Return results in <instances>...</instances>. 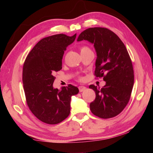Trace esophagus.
Returning a JSON list of instances; mask_svg holds the SVG:
<instances>
[{"label": "esophagus", "mask_w": 153, "mask_h": 153, "mask_svg": "<svg viewBox=\"0 0 153 153\" xmlns=\"http://www.w3.org/2000/svg\"><path fill=\"white\" fill-rule=\"evenodd\" d=\"M86 89V87H85V86H79V91L80 92H83V91H85Z\"/></svg>", "instance_id": "esophagus-1"}]
</instances>
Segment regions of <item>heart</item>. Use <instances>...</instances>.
Instances as JSON below:
<instances>
[{"label":"heart","mask_w":153,"mask_h":153,"mask_svg":"<svg viewBox=\"0 0 153 153\" xmlns=\"http://www.w3.org/2000/svg\"><path fill=\"white\" fill-rule=\"evenodd\" d=\"M89 48L87 47H83L82 48H81V52L83 51H86V50H89Z\"/></svg>","instance_id":"1"}]
</instances>
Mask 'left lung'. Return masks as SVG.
<instances>
[{
    "label": "left lung",
    "mask_w": 153,
    "mask_h": 153,
    "mask_svg": "<svg viewBox=\"0 0 153 153\" xmlns=\"http://www.w3.org/2000/svg\"><path fill=\"white\" fill-rule=\"evenodd\" d=\"M83 40L94 45L97 53L95 74L103 77L106 82L101 89L89 86L96 94L95 100L90 104V110L99 118H113L124 109L130 99L134 83L130 57L121 39L108 29H87L77 41Z\"/></svg>",
    "instance_id": "left-lung-1"
}]
</instances>
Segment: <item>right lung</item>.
Wrapping results in <instances>:
<instances>
[{"instance_id":"right-lung-1","label":"right lung","mask_w":153,"mask_h":153,"mask_svg":"<svg viewBox=\"0 0 153 153\" xmlns=\"http://www.w3.org/2000/svg\"><path fill=\"white\" fill-rule=\"evenodd\" d=\"M76 37V34H58L43 38L25 60L22 80L27 104L39 120L48 124H57L69 116L71 96L79 93L71 85L61 90L53 87V74L62 69L64 51Z\"/></svg>"}]
</instances>
